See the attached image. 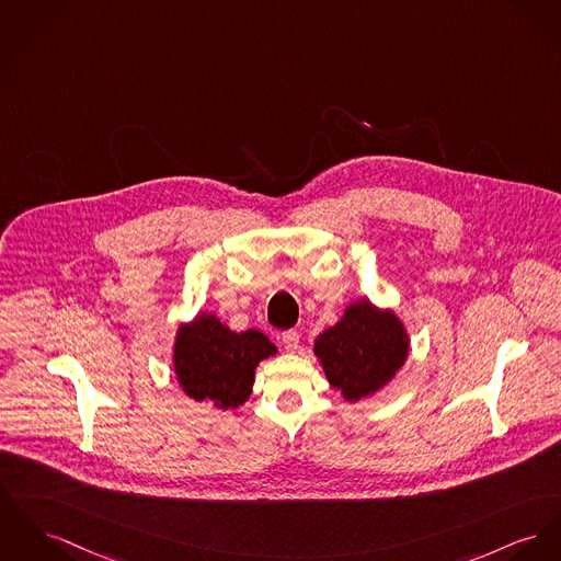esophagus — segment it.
<instances>
[{
    "label": "esophagus",
    "instance_id": "obj_1",
    "mask_svg": "<svg viewBox=\"0 0 561 561\" xmlns=\"http://www.w3.org/2000/svg\"><path fill=\"white\" fill-rule=\"evenodd\" d=\"M283 346L289 351V353H296L299 348V334L296 330H287V332H283Z\"/></svg>",
    "mask_w": 561,
    "mask_h": 561
}]
</instances>
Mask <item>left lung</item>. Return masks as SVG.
<instances>
[{"mask_svg": "<svg viewBox=\"0 0 561 561\" xmlns=\"http://www.w3.org/2000/svg\"><path fill=\"white\" fill-rule=\"evenodd\" d=\"M409 351L411 336L402 319L368 298L346 304L336 325L314 337V357L346 402H362L385 389L407 364Z\"/></svg>", "mask_w": 561, "mask_h": 561, "instance_id": "obj_1", "label": "left lung"}]
</instances>
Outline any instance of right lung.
I'll return each mask as SVG.
<instances>
[{
	"label": "right lung",
	"instance_id": "obj_1",
	"mask_svg": "<svg viewBox=\"0 0 561 561\" xmlns=\"http://www.w3.org/2000/svg\"><path fill=\"white\" fill-rule=\"evenodd\" d=\"M278 348L257 332H233L215 312L199 310L179 325L172 346V368L183 393L219 411L242 407L255 382V370Z\"/></svg>",
	"mask_w": 561,
	"mask_h": 561
}]
</instances>
